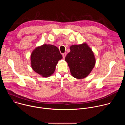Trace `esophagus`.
I'll use <instances>...</instances> for the list:
<instances>
[{"label":"esophagus","instance_id":"34e87169","mask_svg":"<svg viewBox=\"0 0 125 125\" xmlns=\"http://www.w3.org/2000/svg\"><path fill=\"white\" fill-rule=\"evenodd\" d=\"M66 53H63L62 54V56H63V58L64 59L65 58V57H66Z\"/></svg>","mask_w":125,"mask_h":125}]
</instances>
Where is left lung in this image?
Returning <instances> with one entry per match:
<instances>
[{"label": "left lung", "mask_w": 125, "mask_h": 125, "mask_svg": "<svg viewBox=\"0 0 125 125\" xmlns=\"http://www.w3.org/2000/svg\"><path fill=\"white\" fill-rule=\"evenodd\" d=\"M65 57L71 74L76 79H83L90 74L95 64V58L92 49L86 43L72 45Z\"/></svg>", "instance_id": "8db88e82"}]
</instances>
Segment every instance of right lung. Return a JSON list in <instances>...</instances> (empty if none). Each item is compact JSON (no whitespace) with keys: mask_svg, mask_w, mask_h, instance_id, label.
I'll list each match as a JSON object with an SVG mask.
<instances>
[{"mask_svg":"<svg viewBox=\"0 0 125 125\" xmlns=\"http://www.w3.org/2000/svg\"><path fill=\"white\" fill-rule=\"evenodd\" d=\"M62 56L56 46L43 44L35 48L31 55V66L33 70L43 77L54 73L56 66Z\"/></svg>","mask_w":125,"mask_h":125,"instance_id":"1","label":"right lung"}]
</instances>
